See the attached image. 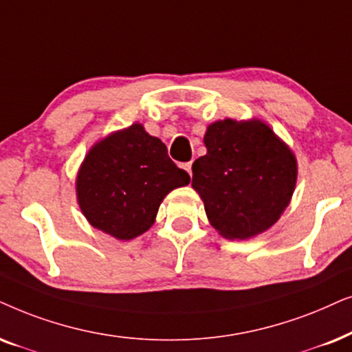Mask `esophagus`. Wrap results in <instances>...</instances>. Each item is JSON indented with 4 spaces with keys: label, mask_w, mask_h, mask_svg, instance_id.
<instances>
[{
    "label": "esophagus",
    "mask_w": 352,
    "mask_h": 352,
    "mask_svg": "<svg viewBox=\"0 0 352 352\" xmlns=\"http://www.w3.org/2000/svg\"><path fill=\"white\" fill-rule=\"evenodd\" d=\"M182 168H185V170L191 175V162H184L182 164Z\"/></svg>",
    "instance_id": "esophagus-1"
}]
</instances>
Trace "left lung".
<instances>
[{
	"label": "left lung",
	"mask_w": 352,
	"mask_h": 352,
	"mask_svg": "<svg viewBox=\"0 0 352 352\" xmlns=\"http://www.w3.org/2000/svg\"><path fill=\"white\" fill-rule=\"evenodd\" d=\"M208 153L193 162L191 185L212 227L246 240L277 222L296 185V159L259 120L225 119L209 125Z\"/></svg>",
	"instance_id": "left-lung-1"
}]
</instances>
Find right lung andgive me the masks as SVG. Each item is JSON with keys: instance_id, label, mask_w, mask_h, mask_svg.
<instances>
[{"instance_id": "add662e5", "label": "right lung", "mask_w": 352, "mask_h": 352, "mask_svg": "<svg viewBox=\"0 0 352 352\" xmlns=\"http://www.w3.org/2000/svg\"><path fill=\"white\" fill-rule=\"evenodd\" d=\"M188 184L166 144L135 124L93 146L78 172L77 198L93 227L132 240L154 223L168 191Z\"/></svg>"}]
</instances>
